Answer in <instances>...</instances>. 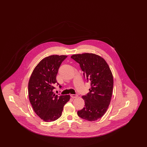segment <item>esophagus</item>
<instances>
[{
    "label": "esophagus",
    "instance_id": "esophagus-1",
    "mask_svg": "<svg viewBox=\"0 0 147 147\" xmlns=\"http://www.w3.org/2000/svg\"><path fill=\"white\" fill-rule=\"evenodd\" d=\"M70 96L72 98H77L78 97V95L75 94H70Z\"/></svg>",
    "mask_w": 147,
    "mask_h": 147
}]
</instances>
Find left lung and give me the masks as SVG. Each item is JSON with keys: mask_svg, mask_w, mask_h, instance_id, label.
Instances as JSON below:
<instances>
[{"mask_svg": "<svg viewBox=\"0 0 147 147\" xmlns=\"http://www.w3.org/2000/svg\"><path fill=\"white\" fill-rule=\"evenodd\" d=\"M71 58L79 63L85 79L90 82L89 93L83 96L84 108L78 115L86 120L94 121L102 117L110 104L113 79L108 64L101 56L85 53L73 55Z\"/></svg>", "mask_w": 147, "mask_h": 147, "instance_id": "8db88e82", "label": "left lung"}]
</instances>
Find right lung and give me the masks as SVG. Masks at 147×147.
Segmentation results:
<instances>
[{
  "mask_svg": "<svg viewBox=\"0 0 147 147\" xmlns=\"http://www.w3.org/2000/svg\"><path fill=\"white\" fill-rule=\"evenodd\" d=\"M65 55H52L42 59L36 66L28 84V98L35 113L45 122L59 119L70 95H56L52 91L56 76ZM61 88V86H60Z\"/></svg>",
  "mask_w": 147,
  "mask_h": 147,
  "instance_id": "1",
  "label": "right lung"
}]
</instances>
